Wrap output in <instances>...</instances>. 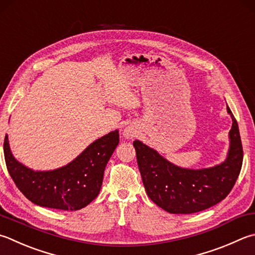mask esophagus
<instances>
[{
	"mask_svg": "<svg viewBox=\"0 0 255 255\" xmlns=\"http://www.w3.org/2000/svg\"><path fill=\"white\" fill-rule=\"evenodd\" d=\"M123 135L126 136L127 138H132L133 136H135V131H134V129H132L131 128H127L123 131Z\"/></svg>",
	"mask_w": 255,
	"mask_h": 255,
	"instance_id": "esophagus-1",
	"label": "esophagus"
}]
</instances>
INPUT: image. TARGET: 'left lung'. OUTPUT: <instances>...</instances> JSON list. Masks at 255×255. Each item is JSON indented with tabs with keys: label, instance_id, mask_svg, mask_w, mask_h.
<instances>
[{
	"label": "left lung",
	"instance_id": "8db88e82",
	"mask_svg": "<svg viewBox=\"0 0 255 255\" xmlns=\"http://www.w3.org/2000/svg\"><path fill=\"white\" fill-rule=\"evenodd\" d=\"M227 110L232 118L230 147L227 158L212 167L194 170L177 166L143 142H133L148 198L166 212H200L218 204L231 192L242 167L243 148L237 120L228 105Z\"/></svg>",
	"mask_w": 255,
	"mask_h": 255
}]
</instances>
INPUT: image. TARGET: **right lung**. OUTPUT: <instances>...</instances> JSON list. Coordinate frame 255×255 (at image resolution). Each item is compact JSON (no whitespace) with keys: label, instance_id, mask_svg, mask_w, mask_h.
<instances>
[{"label":"right lung","instance_id":"add662e5","mask_svg":"<svg viewBox=\"0 0 255 255\" xmlns=\"http://www.w3.org/2000/svg\"><path fill=\"white\" fill-rule=\"evenodd\" d=\"M119 131L95 140L68 164L50 171H34L13 156L7 134L4 157L14 183L36 205L64 211L85 208L97 198L102 186L104 170L120 142Z\"/></svg>","mask_w":255,"mask_h":255}]
</instances>
